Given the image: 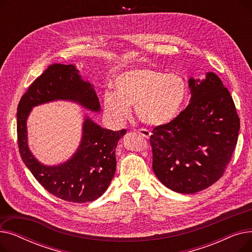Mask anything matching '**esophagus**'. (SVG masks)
Returning <instances> with one entry per match:
<instances>
[{"label":"esophagus","mask_w":252,"mask_h":252,"mask_svg":"<svg viewBox=\"0 0 252 252\" xmlns=\"http://www.w3.org/2000/svg\"><path fill=\"white\" fill-rule=\"evenodd\" d=\"M138 133H139L141 136H143L144 138H149V137L151 136V133H150V131H149L148 129H146V128H140V129L138 130Z\"/></svg>","instance_id":"34e87169"}]
</instances>
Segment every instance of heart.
<instances>
[{
    "mask_svg": "<svg viewBox=\"0 0 252 252\" xmlns=\"http://www.w3.org/2000/svg\"><path fill=\"white\" fill-rule=\"evenodd\" d=\"M114 92L104 94V108L116 123L126 122L135 106L140 121L148 126L170 123L181 113L188 96L185 79L153 68H134L119 74Z\"/></svg>",
    "mask_w": 252,
    "mask_h": 252,
    "instance_id": "1",
    "label": "heart"
}]
</instances>
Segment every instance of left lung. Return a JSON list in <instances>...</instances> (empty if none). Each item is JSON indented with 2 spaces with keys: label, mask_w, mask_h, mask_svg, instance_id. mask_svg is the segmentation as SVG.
<instances>
[{
  "label": "left lung",
  "mask_w": 252,
  "mask_h": 252,
  "mask_svg": "<svg viewBox=\"0 0 252 252\" xmlns=\"http://www.w3.org/2000/svg\"><path fill=\"white\" fill-rule=\"evenodd\" d=\"M189 88V105L150 137L155 176L182 194L204 190L222 176L240 129L233 98L215 72L202 81L190 77Z\"/></svg>",
  "instance_id": "left-lung-1"
}]
</instances>
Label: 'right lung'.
I'll return each mask as SVG.
<instances>
[{
	"label": "right lung",
	"instance_id": "add662e5",
	"mask_svg": "<svg viewBox=\"0 0 252 252\" xmlns=\"http://www.w3.org/2000/svg\"><path fill=\"white\" fill-rule=\"evenodd\" d=\"M65 100L99 112L96 92L84 81L73 64H52L30 86L17 108V137L20 156L35 180L62 200L85 203L94 201L107 190L116 169L115 149L126 130L101 127L88 116L83 123V136L76 152L67 161L45 165L33 156L28 144L26 121L32 109L48 102Z\"/></svg>",
	"mask_w": 252,
	"mask_h": 252
}]
</instances>
